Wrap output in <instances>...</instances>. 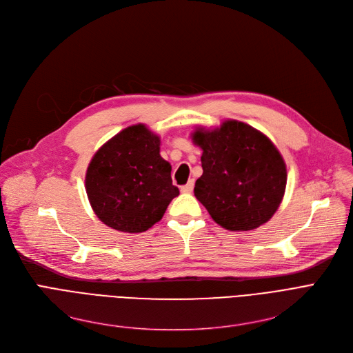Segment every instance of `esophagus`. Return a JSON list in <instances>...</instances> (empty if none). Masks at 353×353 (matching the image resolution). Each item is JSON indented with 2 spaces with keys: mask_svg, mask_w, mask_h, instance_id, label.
Returning <instances> with one entry per match:
<instances>
[{
  "mask_svg": "<svg viewBox=\"0 0 353 353\" xmlns=\"http://www.w3.org/2000/svg\"><path fill=\"white\" fill-rule=\"evenodd\" d=\"M193 188H194V181L193 180H190L186 186H183L180 190H181V193H192L193 192Z\"/></svg>",
  "mask_w": 353,
  "mask_h": 353,
  "instance_id": "1",
  "label": "esophagus"
}]
</instances>
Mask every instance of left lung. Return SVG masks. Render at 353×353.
<instances>
[{
	"label": "left lung",
	"instance_id": "8db88e82",
	"mask_svg": "<svg viewBox=\"0 0 353 353\" xmlns=\"http://www.w3.org/2000/svg\"><path fill=\"white\" fill-rule=\"evenodd\" d=\"M190 137L203 152L194 196L216 223L230 232H249L269 221L288 181L286 163L273 141L232 119L213 128L199 125Z\"/></svg>",
	"mask_w": 353,
	"mask_h": 353
}]
</instances>
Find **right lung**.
<instances>
[{"instance_id": "add662e5", "label": "right lung", "mask_w": 353, "mask_h": 353, "mask_svg": "<svg viewBox=\"0 0 353 353\" xmlns=\"http://www.w3.org/2000/svg\"><path fill=\"white\" fill-rule=\"evenodd\" d=\"M160 136L139 123L107 140L85 172L92 212L111 229L141 233L161 220L179 196L172 165L160 156Z\"/></svg>"}]
</instances>
